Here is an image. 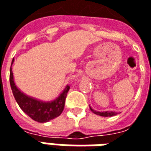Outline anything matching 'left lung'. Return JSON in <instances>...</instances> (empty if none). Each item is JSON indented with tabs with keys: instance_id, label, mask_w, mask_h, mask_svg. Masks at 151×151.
<instances>
[{
	"instance_id": "left-lung-1",
	"label": "left lung",
	"mask_w": 151,
	"mask_h": 151,
	"mask_svg": "<svg viewBox=\"0 0 151 151\" xmlns=\"http://www.w3.org/2000/svg\"><path fill=\"white\" fill-rule=\"evenodd\" d=\"M90 109L91 110L94 114H97V115L103 116V117H111V116L116 115V114H117V113L112 112V111H103V112H99V111H96V110L92 109L91 107Z\"/></svg>"
}]
</instances>
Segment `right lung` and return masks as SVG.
<instances>
[{
	"label": "right lung",
	"mask_w": 151,
	"mask_h": 151,
	"mask_svg": "<svg viewBox=\"0 0 151 151\" xmlns=\"http://www.w3.org/2000/svg\"><path fill=\"white\" fill-rule=\"evenodd\" d=\"M13 62L14 59L11 65ZM9 83L14 99L17 101L18 105H19L21 109L31 119L38 123H46L60 115L65 108V99L70 88L69 86H66L62 93L59 96V97L53 101L44 102L28 96L17 88L14 81L13 72L11 67L9 72Z\"/></svg>",
	"instance_id": "right-lung-1"
}]
</instances>
